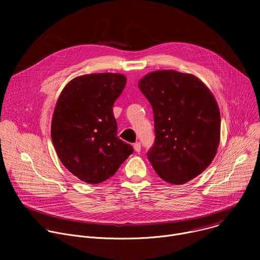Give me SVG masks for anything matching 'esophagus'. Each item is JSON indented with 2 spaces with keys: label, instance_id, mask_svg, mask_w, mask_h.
Instances as JSON below:
<instances>
[{
  "label": "esophagus",
  "instance_id": "1",
  "mask_svg": "<svg viewBox=\"0 0 260 260\" xmlns=\"http://www.w3.org/2000/svg\"><path fill=\"white\" fill-rule=\"evenodd\" d=\"M134 150H135L136 152H138V153L141 151V143L137 142V143L134 144Z\"/></svg>",
  "mask_w": 260,
  "mask_h": 260
}]
</instances>
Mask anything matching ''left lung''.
I'll return each mask as SVG.
<instances>
[{"label":"left lung","mask_w":260,"mask_h":260,"mask_svg":"<svg viewBox=\"0 0 260 260\" xmlns=\"http://www.w3.org/2000/svg\"><path fill=\"white\" fill-rule=\"evenodd\" d=\"M139 88L153 109L155 141L148 159L166 182L184 184L213 161L220 142L218 104L198 77L174 70L147 74Z\"/></svg>","instance_id":"1"}]
</instances>
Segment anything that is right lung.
I'll return each instance as SVG.
<instances>
[{
	"label": "right lung",
	"mask_w": 260,
	"mask_h": 260,
	"mask_svg": "<svg viewBox=\"0 0 260 260\" xmlns=\"http://www.w3.org/2000/svg\"><path fill=\"white\" fill-rule=\"evenodd\" d=\"M126 84L117 73L87 74L61 90L51 121V139L61 164L81 181L112 177L134 152L117 137L113 105Z\"/></svg>",
	"instance_id": "add662e5"
}]
</instances>
